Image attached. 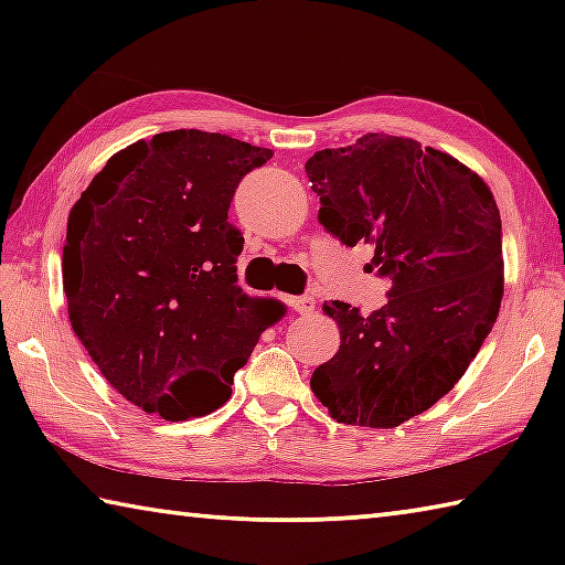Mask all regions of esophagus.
Listing matches in <instances>:
<instances>
[{"instance_id":"34e87169","label":"esophagus","mask_w":565,"mask_h":565,"mask_svg":"<svg viewBox=\"0 0 565 565\" xmlns=\"http://www.w3.org/2000/svg\"><path fill=\"white\" fill-rule=\"evenodd\" d=\"M289 303H291V309L299 313H311L313 309H317V301H313L311 296H291Z\"/></svg>"}]
</instances>
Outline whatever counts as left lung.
Segmentation results:
<instances>
[{"label": "left lung", "instance_id": "1", "mask_svg": "<svg viewBox=\"0 0 565 565\" xmlns=\"http://www.w3.org/2000/svg\"><path fill=\"white\" fill-rule=\"evenodd\" d=\"M319 222L341 244L374 246L369 269L388 276V303L361 317L323 303L337 356L311 376L331 418L391 428L458 384L503 299L501 214L486 181L416 139L363 134L306 161Z\"/></svg>", "mask_w": 565, "mask_h": 565}]
</instances>
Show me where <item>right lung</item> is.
I'll return each mask as SVG.
<instances>
[{
	"label": "right lung",
	"instance_id": "right-lung-1",
	"mask_svg": "<svg viewBox=\"0 0 565 565\" xmlns=\"http://www.w3.org/2000/svg\"><path fill=\"white\" fill-rule=\"evenodd\" d=\"M274 157L228 134L161 131L114 154L66 222L62 281L76 339L147 414L224 406L262 331L286 313L246 296L228 224L238 181Z\"/></svg>",
	"mask_w": 565,
	"mask_h": 565
}]
</instances>
